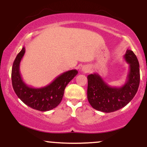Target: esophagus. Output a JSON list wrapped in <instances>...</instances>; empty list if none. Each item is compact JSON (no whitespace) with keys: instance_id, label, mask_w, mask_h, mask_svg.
Returning a JSON list of instances; mask_svg holds the SVG:
<instances>
[{"instance_id":"34e87169","label":"esophagus","mask_w":147,"mask_h":147,"mask_svg":"<svg viewBox=\"0 0 147 147\" xmlns=\"http://www.w3.org/2000/svg\"><path fill=\"white\" fill-rule=\"evenodd\" d=\"M82 71L85 72H88L90 71V68H89L88 66H84L83 68H82Z\"/></svg>"}]
</instances>
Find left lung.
<instances>
[{"label": "left lung", "mask_w": 147, "mask_h": 147, "mask_svg": "<svg viewBox=\"0 0 147 147\" xmlns=\"http://www.w3.org/2000/svg\"><path fill=\"white\" fill-rule=\"evenodd\" d=\"M124 58L129 64V71L122 86H110L97 73L88 76V100L93 109L114 112L127 105L136 95L140 79L139 62L132 50H126Z\"/></svg>", "instance_id": "left-lung-1"}]
</instances>
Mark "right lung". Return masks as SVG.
<instances>
[{"mask_svg": "<svg viewBox=\"0 0 147 147\" xmlns=\"http://www.w3.org/2000/svg\"><path fill=\"white\" fill-rule=\"evenodd\" d=\"M25 52V47L15 59L11 70V82L16 95L32 109L48 111L55 109L62 100L64 90L68 84L78 73L77 70L63 72L50 84L44 87L33 88L23 82L20 73V63Z\"/></svg>", "mask_w": 147, "mask_h": 147, "instance_id": "right-lung-1", "label": "right lung"}]
</instances>
